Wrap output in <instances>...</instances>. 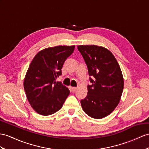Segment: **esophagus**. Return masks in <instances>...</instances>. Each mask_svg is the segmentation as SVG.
I'll return each instance as SVG.
<instances>
[{"label": "esophagus", "instance_id": "34e87169", "mask_svg": "<svg viewBox=\"0 0 149 149\" xmlns=\"http://www.w3.org/2000/svg\"><path fill=\"white\" fill-rule=\"evenodd\" d=\"M70 89L72 92H75L77 90V87H70Z\"/></svg>", "mask_w": 149, "mask_h": 149}]
</instances>
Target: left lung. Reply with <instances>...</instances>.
<instances>
[{
	"instance_id": "8db88e82",
	"label": "left lung",
	"mask_w": 149,
	"mask_h": 149,
	"mask_svg": "<svg viewBox=\"0 0 149 149\" xmlns=\"http://www.w3.org/2000/svg\"><path fill=\"white\" fill-rule=\"evenodd\" d=\"M78 49L88 67L92 85L81 100L83 110L95 119L106 117L120 101L124 88V79L120 66L112 52L104 47L80 45Z\"/></svg>"
}]
</instances>
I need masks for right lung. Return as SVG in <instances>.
Masks as SVG:
<instances>
[{
  "mask_svg": "<svg viewBox=\"0 0 149 149\" xmlns=\"http://www.w3.org/2000/svg\"><path fill=\"white\" fill-rule=\"evenodd\" d=\"M75 45L49 47L38 52L33 59L24 79V88L31 107L42 116L60 110L70 90L60 81L64 61L73 52Z\"/></svg>",
  "mask_w": 149,
  "mask_h": 149,
  "instance_id": "right-lung-1",
  "label": "right lung"
}]
</instances>
